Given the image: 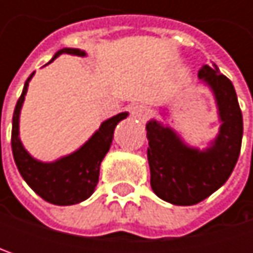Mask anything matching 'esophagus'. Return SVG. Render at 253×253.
Instances as JSON below:
<instances>
[{"instance_id":"esophagus-1","label":"esophagus","mask_w":253,"mask_h":253,"mask_svg":"<svg viewBox=\"0 0 253 253\" xmlns=\"http://www.w3.org/2000/svg\"><path fill=\"white\" fill-rule=\"evenodd\" d=\"M149 114H151V110H149L146 105H143V104L136 105V107H133V110H131V116H133L136 120H139V122H146V119L149 117Z\"/></svg>"}]
</instances>
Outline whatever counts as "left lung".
Wrapping results in <instances>:
<instances>
[{
  "instance_id": "left-lung-1",
  "label": "left lung",
  "mask_w": 253,
  "mask_h": 253,
  "mask_svg": "<svg viewBox=\"0 0 253 253\" xmlns=\"http://www.w3.org/2000/svg\"><path fill=\"white\" fill-rule=\"evenodd\" d=\"M214 92L220 131L204 151L187 146L174 130L157 120L146 125L148 163L154 193L174 205H195L220 189L231 174L242 146L243 119L230 79L215 64L198 73Z\"/></svg>"
}]
</instances>
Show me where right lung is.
I'll use <instances>...</instances> for the list:
<instances>
[{
  "instance_id": "obj_1",
  "label": "right lung",
  "mask_w": 253,
  "mask_h": 253,
  "mask_svg": "<svg viewBox=\"0 0 253 253\" xmlns=\"http://www.w3.org/2000/svg\"><path fill=\"white\" fill-rule=\"evenodd\" d=\"M61 54H72L84 57V51L76 48L60 49L51 61ZM49 61V63H51ZM35 73L27 77L23 92L16 104L11 128V149L14 163L25 181L46 202L54 205H75L87 199L99 178V166L110 151L114 128L127 117V113H120L107 122L92 134V137L77 149L76 152L63 157L54 163H41L29 155L19 137V117L25 101L29 82ZM0 151H1V119H0Z\"/></svg>"
}]
</instances>
